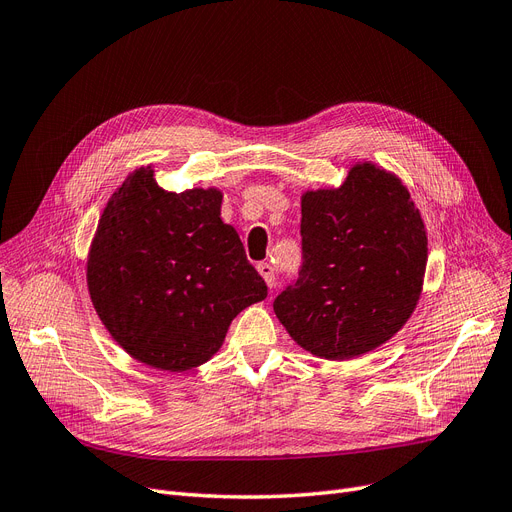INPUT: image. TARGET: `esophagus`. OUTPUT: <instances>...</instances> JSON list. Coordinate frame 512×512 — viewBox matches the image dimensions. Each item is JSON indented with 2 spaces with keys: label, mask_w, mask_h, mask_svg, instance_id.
I'll use <instances>...</instances> for the list:
<instances>
[{
  "label": "esophagus",
  "mask_w": 512,
  "mask_h": 512,
  "mask_svg": "<svg viewBox=\"0 0 512 512\" xmlns=\"http://www.w3.org/2000/svg\"><path fill=\"white\" fill-rule=\"evenodd\" d=\"M257 272L261 274V278H263V280H266V285H268L270 289L276 285V272H274V268L270 266L268 261L257 263Z\"/></svg>",
  "instance_id": "esophagus-1"
}]
</instances>
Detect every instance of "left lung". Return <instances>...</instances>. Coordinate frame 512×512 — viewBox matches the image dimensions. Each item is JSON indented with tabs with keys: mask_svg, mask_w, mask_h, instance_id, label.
<instances>
[{
	"mask_svg": "<svg viewBox=\"0 0 512 512\" xmlns=\"http://www.w3.org/2000/svg\"><path fill=\"white\" fill-rule=\"evenodd\" d=\"M301 263L274 299L293 342L327 361L386 344L418 306L428 261L422 215L390 170L356 162L339 187L301 196Z\"/></svg>",
	"mask_w": 512,
	"mask_h": 512,
	"instance_id": "obj_1",
	"label": "left lung"
}]
</instances>
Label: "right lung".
I'll return each mask as SVG.
<instances>
[{
	"mask_svg": "<svg viewBox=\"0 0 512 512\" xmlns=\"http://www.w3.org/2000/svg\"><path fill=\"white\" fill-rule=\"evenodd\" d=\"M217 187L166 192L141 166L111 194L94 232L92 306L135 361L181 373L211 361L232 320L268 287L221 221Z\"/></svg>",
	"mask_w": 512,
	"mask_h": 512,
	"instance_id": "1",
	"label": "right lung"
}]
</instances>
